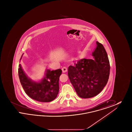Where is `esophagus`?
Listing matches in <instances>:
<instances>
[{
  "label": "esophagus",
  "instance_id": "34e87169",
  "mask_svg": "<svg viewBox=\"0 0 132 132\" xmlns=\"http://www.w3.org/2000/svg\"><path fill=\"white\" fill-rule=\"evenodd\" d=\"M62 71L63 73H65V72H66L67 71V69L66 67H63V68H62Z\"/></svg>",
  "mask_w": 132,
  "mask_h": 132
}]
</instances>
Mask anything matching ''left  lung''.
Listing matches in <instances>:
<instances>
[{"label": "left lung", "instance_id": "1", "mask_svg": "<svg viewBox=\"0 0 132 132\" xmlns=\"http://www.w3.org/2000/svg\"><path fill=\"white\" fill-rule=\"evenodd\" d=\"M96 43L97 46L92 53L94 59H80L68 69L70 82L78 96L82 98L100 94L109 79L110 64L106 51L102 44Z\"/></svg>", "mask_w": 132, "mask_h": 132}]
</instances>
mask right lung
<instances>
[{"label": "right lung", "mask_w": 132, "mask_h": 132, "mask_svg": "<svg viewBox=\"0 0 132 132\" xmlns=\"http://www.w3.org/2000/svg\"><path fill=\"white\" fill-rule=\"evenodd\" d=\"M22 56L20 60H21ZM18 75L20 81L26 93L36 101L48 102L56 98L59 92V80L62 74L60 69L55 70H46L44 78L36 82L26 74L21 64L19 65Z\"/></svg>", "instance_id": "1"}]
</instances>
